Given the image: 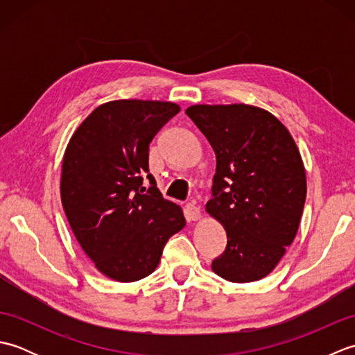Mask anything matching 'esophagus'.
<instances>
[{"label": "esophagus", "instance_id": "obj_1", "mask_svg": "<svg viewBox=\"0 0 355 355\" xmlns=\"http://www.w3.org/2000/svg\"><path fill=\"white\" fill-rule=\"evenodd\" d=\"M184 214H186V220H187V221H197L198 218L201 216L200 209H198L197 206H195V205H192V202H189V205L186 206Z\"/></svg>", "mask_w": 355, "mask_h": 355}]
</instances>
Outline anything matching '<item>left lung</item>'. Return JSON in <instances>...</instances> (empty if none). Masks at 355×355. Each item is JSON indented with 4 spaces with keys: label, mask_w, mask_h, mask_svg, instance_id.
I'll return each mask as SVG.
<instances>
[{
    "label": "left lung",
    "mask_w": 355,
    "mask_h": 355,
    "mask_svg": "<svg viewBox=\"0 0 355 355\" xmlns=\"http://www.w3.org/2000/svg\"><path fill=\"white\" fill-rule=\"evenodd\" d=\"M216 155L206 210L227 233L212 262L230 282L273 271L296 236L306 198L302 158L288 130L252 105H193L186 110Z\"/></svg>",
    "instance_id": "obj_1"
}]
</instances>
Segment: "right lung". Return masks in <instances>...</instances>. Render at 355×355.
I'll return each mask as SVG.
<instances>
[{
  "mask_svg": "<svg viewBox=\"0 0 355 355\" xmlns=\"http://www.w3.org/2000/svg\"><path fill=\"white\" fill-rule=\"evenodd\" d=\"M180 107L112 101L97 107L65 149L61 200L67 220L97 270L134 282L157 268L168 239L186 224L149 173V143ZM147 173L150 187L142 177Z\"/></svg>",
  "mask_w": 355,
  "mask_h": 355,
  "instance_id": "right-lung-1",
  "label": "right lung"
}]
</instances>
